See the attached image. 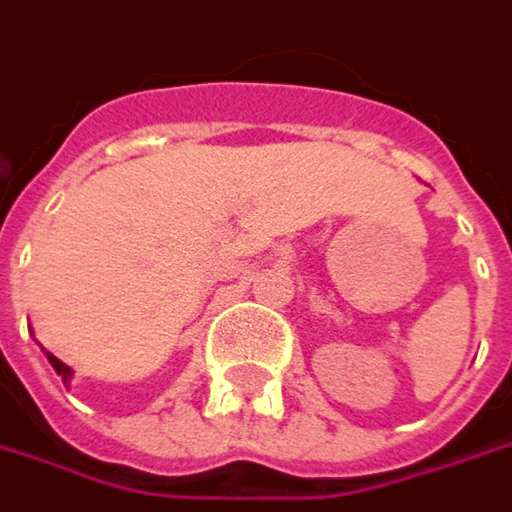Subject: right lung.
<instances>
[{
	"instance_id": "add662e5",
	"label": "right lung",
	"mask_w": 512,
	"mask_h": 512,
	"mask_svg": "<svg viewBox=\"0 0 512 512\" xmlns=\"http://www.w3.org/2000/svg\"><path fill=\"white\" fill-rule=\"evenodd\" d=\"M45 355H48V361H51V367L56 369V375H62V381L68 384V381H71V375H74V369L65 367V364H62V361H59L56 355H51V352H45Z\"/></svg>"
}]
</instances>
